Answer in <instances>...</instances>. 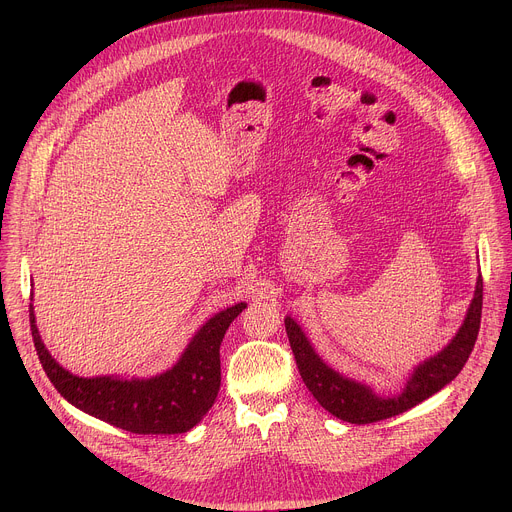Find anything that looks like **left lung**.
Here are the masks:
<instances>
[{"mask_svg":"<svg viewBox=\"0 0 512 512\" xmlns=\"http://www.w3.org/2000/svg\"><path fill=\"white\" fill-rule=\"evenodd\" d=\"M482 316V275L476 279L474 298L466 310L464 322L454 334V338L435 354L427 356L419 364H415L409 373L405 385L391 395L377 393L371 385L350 379L338 371H334L328 362L316 352L304 328L291 318L285 316V332L289 338V346L294 350L300 375L316 397V401L330 411L334 417L364 425L381 421L387 417H395L421 401L429 399L437 391H442L448 383H452L474 348L478 328Z\"/></svg>","mask_w":512,"mask_h":512,"instance_id":"left-lung-1","label":"left lung"}]
</instances>
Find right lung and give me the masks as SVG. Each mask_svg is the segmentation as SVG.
<instances>
[{
	"label": "right lung",
	"mask_w": 512,
	"mask_h": 512,
	"mask_svg": "<svg viewBox=\"0 0 512 512\" xmlns=\"http://www.w3.org/2000/svg\"><path fill=\"white\" fill-rule=\"evenodd\" d=\"M34 298V296H32ZM245 302L208 318L190 338L174 367L154 377H79L48 352L30 306L38 358L56 391L77 409L131 433H186L202 421L221 389V342Z\"/></svg>",
	"instance_id": "add662e5"
}]
</instances>
